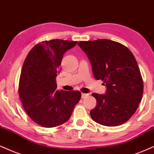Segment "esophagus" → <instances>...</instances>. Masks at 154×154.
<instances>
[{
  "label": "esophagus",
  "instance_id": "1",
  "mask_svg": "<svg viewBox=\"0 0 154 154\" xmlns=\"http://www.w3.org/2000/svg\"><path fill=\"white\" fill-rule=\"evenodd\" d=\"M88 96H89V94L82 93V98H87Z\"/></svg>",
  "mask_w": 154,
  "mask_h": 154
}]
</instances>
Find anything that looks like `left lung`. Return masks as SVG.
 <instances>
[{"mask_svg":"<svg viewBox=\"0 0 154 154\" xmlns=\"http://www.w3.org/2000/svg\"><path fill=\"white\" fill-rule=\"evenodd\" d=\"M91 62L96 79L107 88L106 94L93 93L96 106L90 111L97 123L116 127L126 122L138 108L144 91L140 70L128 47L108 39L79 42Z\"/></svg>","mask_w":154,"mask_h":154,"instance_id":"left-lung-1","label":"left lung"}]
</instances>
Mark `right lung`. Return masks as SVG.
Segmentation results:
<instances>
[{
  "mask_svg": "<svg viewBox=\"0 0 154 154\" xmlns=\"http://www.w3.org/2000/svg\"><path fill=\"white\" fill-rule=\"evenodd\" d=\"M77 43L44 41L31 49L23 63L20 98L29 117L44 128H55L67 122L81 98L79 91H58L56 82L63 54Z\"/></svg>",
  "mask_w": 154,
  "mask_h": 154,
  "instance_id": "obj_1",
  "label": "right lung"
}]
</instances>
